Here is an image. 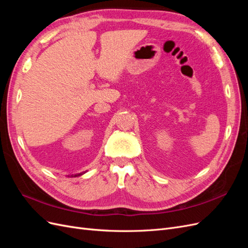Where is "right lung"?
I'll list each match as a JSON object with an SVG mask.
<instances>
[{
	"label": "right lung",
	"instance_id": "add662e5",
	"mask_svg": "<svg viewBox=\"0 0 248 248\" xmlns=\"http://www.w3.org/2000/svg\"><path fill=\"white\" fill-rule=\"evenodd\" d=\"M86 171H82V172H79V174H76V175H71V177H78V176H81V175H84ZM69 177V176H68Z\"/></svg>",
	"mask_w": 248,
	"mask_h": 248
}]
</instances>
